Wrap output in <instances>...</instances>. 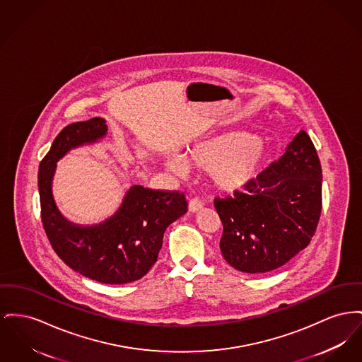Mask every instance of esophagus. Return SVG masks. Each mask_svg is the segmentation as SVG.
<instances>
[{"instance_id":"esophagus-1","label":"esophagus","mask_w":362,"mask_h":362,"mask_svg":"<svg viewBox=\"0 0 362 362\" xmlns=\"http://www.w3.org/2000/svg\"><path fill=\"white\" fill-rule=\"evenodd\" d=\"M202 206H204V204L198 198H192V201L189 202V211L190 212H198L199 209H202Z\"/></svg>"}]
</instances>
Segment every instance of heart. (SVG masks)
<instances>
[{
  "label": "heart",
  "mask_w": 362,
  "mask_h": 362,
  "mask_svg": "<svg viewBox=\"0 0 362 362\" xmlns=\"http://www.w3.org/2000/svg\"><path fill=\"white\" fill-rule=\"evenodd\" d=\"M271 158V149L259 138L245 131L226 132L192 145L183 156H170L168 170L189 168L209 173L213 185L224 192H240L255 182Z\"/></svg>",
  "instance_id": "b5f03b06"
}]
</instances>
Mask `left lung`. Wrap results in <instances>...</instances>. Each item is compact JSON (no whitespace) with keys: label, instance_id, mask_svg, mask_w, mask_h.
Listing matches in <instances>:
<instances>
[{"label":"left lung","instance_id":"obj_1","mask_svg":"<svg viewBox=\"0 0 362 362\" xmlns=\"http://www.w3.org/2000/svg\"><path fill=\"white\" fill-rule=\"evenodd\" d=\"M322 172L309 135L299 131L276 163L246 192L216 198L223 223L220 250L236 271L265 274L280 268L312 240L321 213Z\"/></svg>","mask_w":362,"mask_h":362}]
</instances>
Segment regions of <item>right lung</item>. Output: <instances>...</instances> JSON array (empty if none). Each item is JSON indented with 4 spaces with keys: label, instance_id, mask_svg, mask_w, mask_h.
<instances>
[{
    "label": "right lung",
    "instance_id": "add662e5",
    "mask_svg": "<svg viewBox=\"0 0 362 362\" xmlns=\"http://www.w3.org/2000/svg\"><path fill=\"white\" fill-rule=\"evenodd\" d=\"M107 132V122L93 117L66 126L56 136L40 164L41 217L52 247L69 268L100 283L124 284L149 272L167 227L187 212V202L182 192L132 185L105 221L82 226L66 220L52 192L57 161L69 150L98 142Z\"/></svg>",
    "mask_w": 362,
    "mask_h": 362
}]
</instances>
